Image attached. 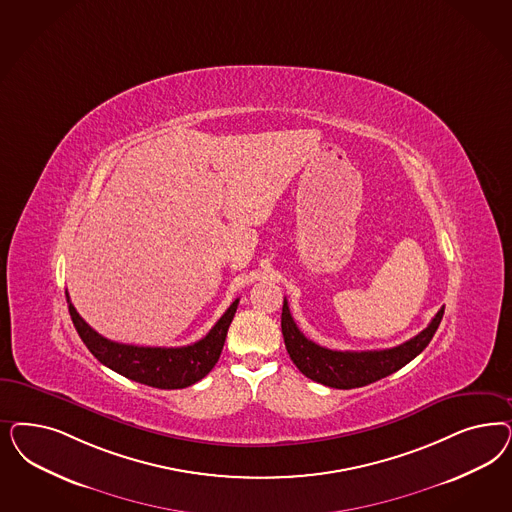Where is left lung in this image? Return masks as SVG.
I'll use <instances>...</instances> for the list:
<instances>
[{"label": "left lung", "mask_w": 512, "mask_h": 512, "mask_svg": "<svg viewBox=\"0 0 512 512\" xmlns=\"http://www.w3.org/2000/svg\"><path fill=\"white\" fill-rule=\"evenodd\" d=\"M445 314V307L439 309V313L433 316L426 330L414 335L413 339L405 341L403 345L384 350H330L320 347L307 339L294 322L288 301L284 299L282 305L281 328L284 345L296 363L297 369L324 386L339 388V390H350L367 386L375 380L384 379L392 373L399 371L403 365L414 360L424 348L428 347L429 341L433 339L435 331L439 328Z\"/></svg>", "instance_id": "obj_1"}]
</instances>
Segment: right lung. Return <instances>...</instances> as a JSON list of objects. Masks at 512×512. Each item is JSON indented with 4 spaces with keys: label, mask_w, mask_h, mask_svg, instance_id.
Returning a JSON list of instances; mask_svg holds the SVG:
<instances>
[{
    "label": "right lung",
    "mask_w": 512,
    "mask_h": 512,
    "mask_svg": "<svg viewBox=\"0 0 512 512\" xmlns=\"http://www.w3.org/2000/svg\"><path fill=\"white\" fill-rule=\"evenodd\" d=\"M66 297L75 330L99 362L126 379L160 390H177L192 386L215 367L224 347L231 320L239 305V299H235L228 307V311L222 314V318L213 326V330L194 345L177 348L135 347L109 341L103 335H99L98 331L92 330L73 307L67 292Z\"/></svg>",
    "instance_id": "right-lung-1"
}]
</instances>
